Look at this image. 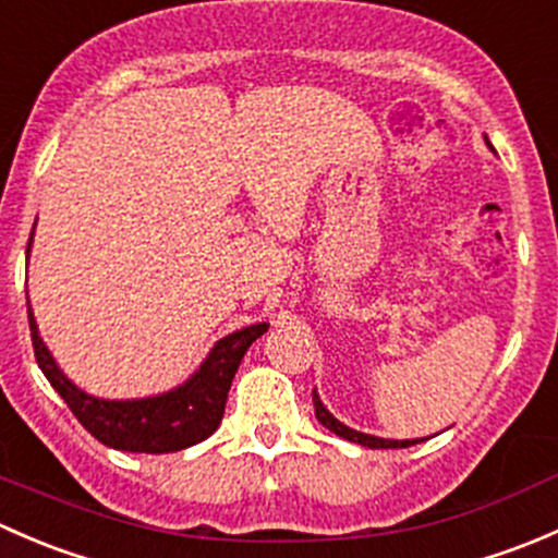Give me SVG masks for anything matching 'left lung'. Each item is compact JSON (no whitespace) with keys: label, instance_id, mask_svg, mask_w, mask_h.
<instances>
[{"label":"left lung","instance_id":"obj_1","mask_svg":"<svg viewBox=\"0 0 558 558\" xmlns=\"http://www.w3.org/2000/svg\"><path fill=\"white\" fill-rule=\"evenodd\" d=\"M313 404H315V418H318L326 429L335 432L337 437H342V440L359 442V446H367V448H408V446H415V442H421V440H384V437H373V435H364V432L348 429L345 424H340V421H337L335 415L320 404L318 393L315 391H313Z\"/></svg>","mask_w":558,"mask_h":558}]
</instances>
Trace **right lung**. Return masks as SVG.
<instances>
[{
	"label": "right lung",
	"instance_id": "obj_1",
	"mask_svg": "<svg viewBox=\"0 0 558 558\" xmlns=\"http://www.w3.org/2000/svg\"><path fill=\"white\" fill-rule=\"evenodd\" d=\"M26 253H29V245H26ZM26 313H29L32 345H35L39 369L50 380V386L59 391V397L64 399L72 415L102 446L132 453L183 451V448L196 446L205 437H210L218 429V424H221L229 388H232L234 373H238L245 351L256 337L267 331V324H256L223 337L213 348V353L202 364L199 373L189 384L174 388L170 393L134 399V402H110V399L88 397L86 391H81V388L61 375L53 356H50L48 348L39 340L29 302H26Z\"/></svg>",
	"mask_w": 558,
	"mask_h": 558
}]
</instances>
